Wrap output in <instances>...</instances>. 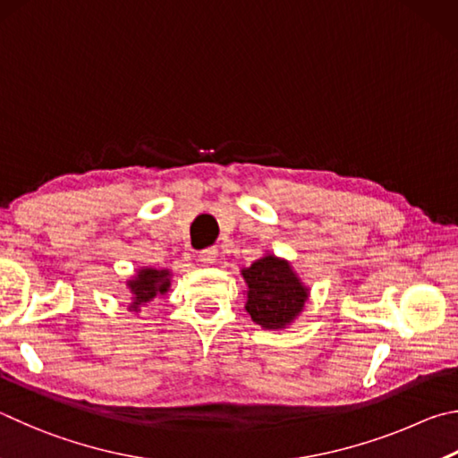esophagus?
<instances>
[{
	"label": "esophagus",
	"mask_w": 458,
	"mask_h": 458,
	"mask_svg": "<svg viewBox=\"0 0 458 458\" xmlns=\"http://www.w3.org/2000/svg\"><path fill=\"white\" fill-rule=\"evenodd\" d=\"M216 259H219V251H216L215 247H208V250L200 251L199 255V261L203 263V266H215Z\"/></svg>",
	"instance_id": "obj_1"
}]
</instances>
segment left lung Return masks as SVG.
<instances>
[{"label": "left lung", "mask_w": 458, "mask_h": 458, "mask_svg": "<svg viewBox=\"0 0 458 458\" xmlns=\"http://www.w3.org/2000/svg\"><path fill=\"white\" fill-rule=\"evenodd\" d=\"M245 311L263 330H285L301 316L310 287L284 258L266 251L250 267H242Z\"/></svg>", "instance_id": "left-lung-1"}]
</instances>
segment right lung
Listing matches in <instances>:
<instances>
[{
    "instance_id": "right-lung-1",
    "label": "right lung",
    "mask_w": 458,
    "mask_h": 458,
    "mask_svg": "<svg viewBox=\"0 0 458 458\" xmlns=\"http://www.w3.org/2000/svg\"><path fill=\"white\" fill-rule=\"evenodd\" d=\"M173 285V271L166 267H150L144 266L134 271V274L126 279L128 290V311L139 316L142 308H147L150 301H155L160 295L168 293Z\"/></svg>"
}]
</instances>
